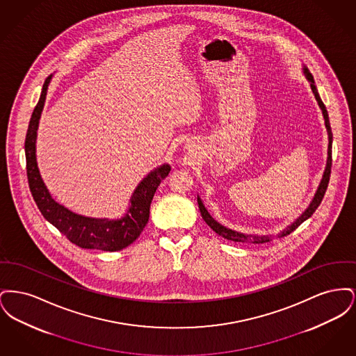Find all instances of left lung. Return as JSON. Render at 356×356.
Here are the masks:
<instances>
[{
    "instance_id": "obj_1",
    "label": "left lung",
    "mask_w": 356,
    "mask_h": 356,
    "mask_svg": "<svg viewBox=\"0 0 356 356\" xmlns=\"http://www.w3.org/2000/svg\"><path fill=\"white\" fill-rule=\"evenodd\" d=\"M303 72H305L307 80L311 83V89H312V92H314V95H315V99H316V102H318L321 109H322L323 118H324L327 134H328V157H327L325 170H324V173H323L322 181H321V184L318 186V191H316V193H315L312 202L309 203L308 208L305 209V212H303L296 220L293 221V222H291L284 231H282V232L277 235V237L287 236L291 232H293L303 221L309 219V218L312 216V213L316 211V208L322 203L324 193H325V189H327L328 181H330V176H331V165H332V132H331V125H330L328 113H327V109H325L322 99H321V96H319V93H318V89H316L315 83H314L312 74L309 73V70L305 68V67L303 68ZM197 203H199V209H200V213H202V218H203L204 221H205L219 236H222L224 238H227V240L238 241V243H254V244H263V243H267V241L271 240V237L270 236L244 235V234H240V232H236V231H232V229H229V228L221 225L220 222H218V221L215 220V219L209 215V212H208L207 208L204 207L203 202H202V199H200L199 196H197Z\"/></svg>"
}]
</instances>
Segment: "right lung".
<instances>
[{"mask_svg":"<svg viewBox=\"0 0 356 356\" xmlns=\"http://www.w3.org/2000/svg\"><path fill=\"white\" fill-rule=\"evenodd\" d=\"M51 80V74L48 76L42 85L41 96L34 108L25 138L26 175L34 202L42 216L53 224L63 235H65L70 243L85 250H102L109 252L120 251L132 244L143 232L149 219V208L154 192L157 186H160L161 180L168 176L170 167L168 164H163L159 168L149 172L141 180V183L136 186L134 195L131 196V205L127 213L118 220L81 216L69 211L64 205L57 203L51 197L48 188L41 179L35 159V138L38 121L44 109Z\"/></svg>","mask_w":356,"mask_h":356,"instance_id":"add662e5","label":"right lung"}]
</instances>
